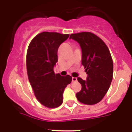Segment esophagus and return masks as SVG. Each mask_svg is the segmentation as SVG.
<instances>
[{
  "label": "esophagus",
  "mask_w": 132,
  "mask_h": 132,
  "mask_svg": "<svg viewBox=\"0 0 132 132\" xmlns=\"http://www.w3.org/2000/svg\"><path fill=\"white\" fill-rule=\"evenodd\" d=\"M77 79L76 77H73L72 78V82H77Z\"/></svg>",
  "instance_id": "34e87169"
}]
</instances>
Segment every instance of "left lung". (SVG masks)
Segmentation results:
<instances>
[{
    "label": "left lung",
    "instance_id": "8db88e82",
    "mask_svg": "<svg viewBox=\"0 0 132 132\" xmlns=\"http://www.w3.org/2000/svg\"><path fill=\"white\" fill-rule=\"evenodd\" d=\"M69 39L77 42L82 50V65L87 78L77 80L82 86L76 94L78 101L92 105L99 102L105 96L113 77V61L107 45L91 32L72 34Z\"/></svg>",
    "mask_w": 132,
    "mask_h": 132
}]
</instances>
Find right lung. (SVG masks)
<instances>
[{
    "label": "right lung",
    "instance_id": "obj_1",
    "mask_svg": "<svg viewBox=\"0 0 132 132\" xmlns=\"http://www.w3.org/2000/svg\"><path fill=\"white\" fill-rule=\"evenodd\" d=\"M69 34L44 31L35 36L28 46L26 55L28 77L35 96L44 106L55 108L62 104L63 94L71 82L69 75L55 74L53 67L57 62L59 45Z\"/></svg>",
    "mask_w": 132,
    "mask_h": 132
}]
</instances>
